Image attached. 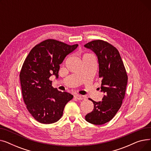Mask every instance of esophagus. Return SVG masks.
Instances as JSON below:
<instances>
[{"label":"esophagus","instance_id":"34e87169","mask_svg":"<svg viewBox=\"0 0 151 151\" xmlns=\"http://www.w3.org/2000/svg\"><path fill=\"white\" fill-rule=\"evenodd\" d=\"M74 97L75 99H77V100H83L84 99V97L81 96V95H79V94H76L74 96Z\"/></svg>","mask_w":151,"mask_h":151}]
</instances>
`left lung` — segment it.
<instances>
[{
  "label": "left lung",
  "instance_id": "8db88e82",
  "mask_svg": "<svg viewBox=\"0 0 151 151\" xmlns=\"http://www.w3.org/2000/svg\"><path fill=\"white\" fill-rule=\"evenodd\" d=\"M84 46L97 55L99 64V78H101V91L105 93L101 101L90 99L94 107L85 116L88 122L102 125L110 121L120 109L124 99L128 76L119 52L107 42L97 40Z\"/></svg>",
  "mask_w": 151,
  "mask_h": 151
}]
</instances>
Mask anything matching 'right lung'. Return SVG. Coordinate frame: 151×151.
<instances>
[{"instance_id":"1","label":"right lung","mask_w":151,"mask_h":151,"mask_svg":"<svg viewBox=\"0 0 151 151\" xmlns=\"http://www.w3.org/2000/svg\"><path fill=\"white\" fill-rule=\"evenodd\" d=\"M78 46L47 39L35 45L24 62L19 74L22 97L28 111L38 122L58 121L65 105L73 99L71 94L54 88L50 78L52 75L58 78L60 64Z\"/></svg>"}]
</instances>
